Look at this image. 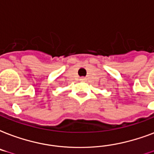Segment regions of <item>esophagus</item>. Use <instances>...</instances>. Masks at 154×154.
Here are the masks:
<instances>
[{
	"instance_id": "obj_1",
	"label": "esophagus",
	"mask_w": 154,
	"mask_h": 154,
	"mask_svg": "<svg viewBox=\"0 0 154 154\" xmlns=\"http://www.w3.org/2000/svg\"><path fill=\"white\" fill-rule=\"evenodd\" d=\"M81 80H85V79L82 78V79H81Z\"/></svg>"
}]
</instances>
